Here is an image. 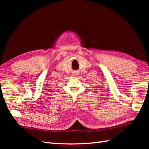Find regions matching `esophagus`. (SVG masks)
<instances>
[{
    "label": "esophagus",
    "instance_id": "esophagus-1",
    "mask_svg": "<svg viewBox=\"0 0 149 149\" xmlns=\"http://www.w3.org/2000/svg\"><path fill=\"white\" fill-rule=\"evenodd\" d=\"M74 75H78V74H75Z\"/></svg>",
    "mask_w": 149,
    "mask_h": 149
}]
</instances>
